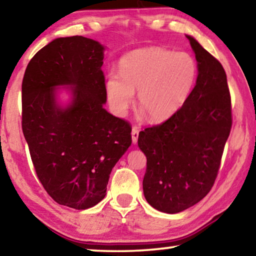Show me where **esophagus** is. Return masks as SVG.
I'll return each mask as SVG.
<instances>
[{
  "label": "esophagus",
  "instance_id": "1",
  "mask_svg": "<svg viewBox=\"0 0 256 256\" xmlns=\"http://www.w3.org/2000/svg\"><path fill=\"white\" fill-rule=\"evenodd\" d=\"M131 134H132V142L136 144L138 142V130L136 128H133Z\"/></svg>",
  "mask_w": 256,
  "mask_h": 256
}]
</instances>
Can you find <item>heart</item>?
<instances>
[{
    "label": "heart",
    "instance_id": "1",
    "mask_svg": "<svg viewBox=\"0 0 256 256\" xmlns=\"http://www.w3.org/2000/svg\"><path fill=\"white\" fill-rule=\"evenodd\" d=\"M196 76L198 66L190 54L146 47L120 60V73H110L106 80V97L115 114L123 116L138 92V107L146 118L162 123L184 106Z\"/></svg>",
    "mask_w": 256,
    "mask_h": 256
}]
</instances>
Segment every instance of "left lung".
I'll return each mask as SVG.
<instances>
[{"label":"left lung","instance_id":"1","mask_svg":"<svg viewBox=\"0 0 256 256\" xmlns=\"http://www.w3.org/2000/svg\"><path fill=\"white\" fill-rule=\"evenodd\" d=\"M186 37L198 62L196 86L172 118L144 128L138 138L146 157V200L172 214L196 204L210 192L232 128L226 72L196 38Z\"/></svg>","mask_w":256,"mask_h":256}]
</instances>
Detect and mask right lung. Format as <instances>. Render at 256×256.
I'll return each mask as SVG.
<instances>
[{
  "label": "right lung",
  "instance_id": "right-lung-1",
  "mask_svg": "<svg viewBox=\"0 0 256 256\" xmlns=\"http://www.w3.org/2000/svg\"><path fill=\"white\" fill-rule=\"evenodd\" d=\"M105 48L82 36L56 38L22 80V131L34 170L54 201L76 210L105 198L112 170L132 144L128 123L104 108Z\"/></svg>",
  "mask_w": 256,
  "mask_h": 256
}]
</instances>
